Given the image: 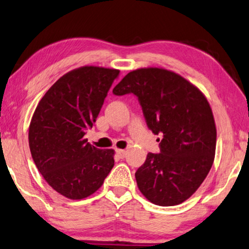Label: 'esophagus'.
<instances>
[{"instance_id": "1", "label": "esophagus", "mask_w": 249, "mask_h": 249, "mask_svg": "<svg viewBox=\"0 0 249 249\" xmlns=\"http://www.w3.org/2000/svg\"><path fill=\"white\" fill-rule=\"evenodd\" d=\"M116 153L121 159H123V158L126 157V151L125 150H120V148H118V150H116Z\"/></svg>"}]
</instances>
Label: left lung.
I'll return each instance as SVG.
<instances>
[{
    "mask_svg": "<svg viewBox=\"0 0 249 249\" xmlns=\"http://www.w3.org/2000/svg\"><path fill=\"white\" fill-rule=\"evenodd\" d=\"M113 92L134 94L147 127L163 136L157 140L160 153H148L135 173L140 191L158 206L182 203L206 179L216 152V124L205 95L163 68L133 70Z\"/></svg>",
    "mask_w": 249,
    "mask_h": 249,
    "instance_id": "left-lung-1",
    "label": "left lung"
}]
</instances>
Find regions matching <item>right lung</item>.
<instances>
[{
	"mask_svg": "<svg viewBox=\"0 0 249 249\" xmlns=\"http://www.w3.org/2000/svg\"><path fill=\"white\" fill-rule=\"evenodd\" d=\"M120 70L85 66L59 78L44 94L29 127L39 172L58 194L79 200L98 190L114 166V150L84 139Z\"/></svg>",
	"mask_w": 249,
	"mask_h": 249,
	"instance_id": "1",
	"label": "right lung"
}]
</instances>
